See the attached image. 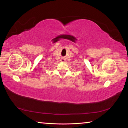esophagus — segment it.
<instances>
[{"label": "esophagus", "mask_w": 128, "mask_h": 128, "mask_svg": "<svg viewBox=\"0 0 128 128\" xmlns=\"http://www.w3.org/2000/svg\"><path fill=\"white\" fill-rule=\"evenodd\" d=\"M65 60H66L63 59V58H62V59H61V60H60V61L62 62H65Z\"/></svg>", "instance_id": "esophagus-1"}]
</instances>
